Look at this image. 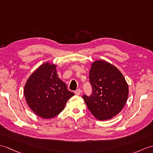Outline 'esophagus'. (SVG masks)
Listing matches in <instances>:
<instances>
[{
  "mask_svg": "<svg viewBox=\"0 0 153 153\" xmlns=\"http://www.w3.org/2000/svg\"><path fill=\"white\" fill-rule=\"evenodd\" d=\"M74 93H75V94H76V95H80V94H81V89H79V88H78V89H77L75 92H74Z\"/></svg>",
  "mask_w": 153,
  "mask_h": 153,
  "instance_id": "esophagus-1",
  "label": "esophagus"
}]
</instances>
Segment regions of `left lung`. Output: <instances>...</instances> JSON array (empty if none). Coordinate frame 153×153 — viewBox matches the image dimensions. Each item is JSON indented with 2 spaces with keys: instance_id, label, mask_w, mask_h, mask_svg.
<instances>
[{
  "instance_id": "left-lung-1",
  "label": "left lung",
  "mask_w": 153,
  "mask_h": 153,
  "mask_svg": "<svg viewBox=\"0 0 153 153\" xmlns=\"http://www.w3.org/2000/svg\"><path fill=\"white\" fill-rule=\"evenodd\" d=\"M89 81L93 93L82 98L92 114L105 120L120 113L127 100L128 86L119 70L105 60H97L91 65Z\"/></svg>"
}]
</instances>
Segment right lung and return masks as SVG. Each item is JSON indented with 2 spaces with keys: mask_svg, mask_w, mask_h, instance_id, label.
Listing matches in <instances>:
<instances>
[{
  "mask_svg": "<svg viewBox=\"0 0 153 153\" xmlns=\"http://www.w3.org/2000/svg\"><path fill=\"white\" fill-rule=\"evenodd\" d=\"M56 68L53 64L44 63L28 77L24 87L28 105L43 119H51L58 115L68 99L74 95L59 79Z\"/></svg>",
  "mask_w": 153,
  "mask_h": 153,
  "instance_id": "add662e5",
  "label": "right lung"
}]
</instances>
